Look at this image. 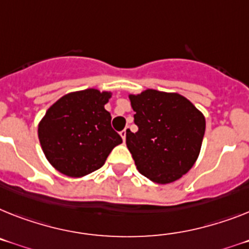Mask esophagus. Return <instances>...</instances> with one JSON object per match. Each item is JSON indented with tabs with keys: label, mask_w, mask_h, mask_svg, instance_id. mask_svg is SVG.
Masks as SVG:
<instances>
[{
	"label": "esophagus",
	"mask_w": 249,
	"mask_h": 249,
	"mask_svg": "<svg viewBox=\"0 0 249 249\" xmlns=\"http://www.w3.org/2000/svg\"><path fill=\"white\" fill-rule=\"evenodd\" d=\"M128 130H129V126H126L124 130L120 131V135H121V138H123V141H124V142H125V139H126V133H128Z\"/></svg>",
	"instance_id": "34e87169"
}]
</instances>
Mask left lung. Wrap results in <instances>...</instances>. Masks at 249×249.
<instances>
[{
  "instance_id": "1",
  "label": "left lung",
  "mask_w": 249,
  "mask_h": 249,
  "mask_svg": "<svg viewBox=\"0 0 249 249\" xmlns=\"http://www.w3.org/2000/svg\"><path fill=\"white\" fill-rule=\"evenodd\" d=\"M137 133H126V147L138 171L157 183L181 178L199 157L205 118L189 100L175 92L145 89L129 95Z\"/></svg>"
}]
</instances>
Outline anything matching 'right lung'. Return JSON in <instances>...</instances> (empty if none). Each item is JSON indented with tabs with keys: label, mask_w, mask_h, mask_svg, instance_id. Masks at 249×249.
I'll return each instance as SVG.
<instances>
[{
	"label": "right lung",
	"mask_w": 249,
	"mask_h": 249,
	"mask_svg": "<svg viewBox=\"0 0 249 249\" xmlns=\"http://www.w3.org/2000/svg\"><path fill=\"white\" fill-rule=\"evenodd\" d=\"M110 97L111 92L87 89L67 93L48 108L37 135L55 170L70 177L86 176L104 166L110 152L123 143L105 110Z\"/></svg>",
	"instance_id": "obj_1"
}]
</instances>
